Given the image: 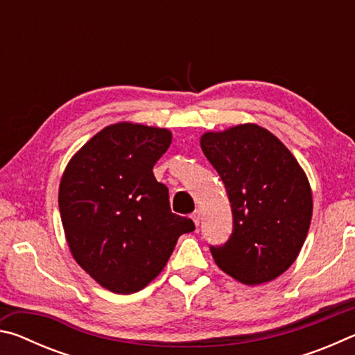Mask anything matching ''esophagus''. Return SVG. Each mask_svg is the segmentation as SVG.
Wrapping results in <instances>:
<instances>
[{
	"label": "esophagus",
	"mask_w": 355,
	"mask_h": 355,
	"mask_svg": "<svg viewBox=\"0 0 355 355\" xmlns=\"http://www.w3.org/2000/svg\"><path fill=\"white\" fill-rule=\"evenodd\" d=\"M191 219H192V222H194L196 225L200 224V211H199V209H196V211L191 214Z\"/></svg>",
	"instance_id": "esophagus-1"
}]
</instances>
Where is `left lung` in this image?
Instances as JSON below:
<instances>
[{
    "mask_svg": "<svg viewBox=\"0 0 355 355\" xmlns=\"http://www.w3.org/2000/svg\"><path fill=\"white\" fill-rule=\"evenodd\" d=\"M200 147L225 184L233 214L230 239L211 248L214 263L248 286L277 279L296 261L313 214L304 169L257 123L205 131Z\"/></svg>",
    "mask_w": 355,
    "mask_h": 355,
    "instance_id": "8db88e82",
    "label": "left lung"
}]
</instances>
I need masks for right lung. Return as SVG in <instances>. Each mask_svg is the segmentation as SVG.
Listing matches in <instances>:
<instances>
[{"label":"right lung","instance_id":"obj_1","mask_svg":"<svg viewBox=\"0 0 355 355\" xmlns=\"http://www.w3.org/2000/svg\"><path fill=\"white\" fill-rule=\"evenodd\" d=\"M172 142L167 128L107 125L65 166L59 211L73 260L100 286L131 294L156 279L194 222L171 211L153 166Z\"/></svg>","mask_w":355,"mask_h":355}]
</instances>
